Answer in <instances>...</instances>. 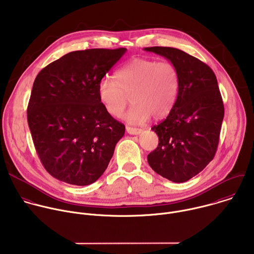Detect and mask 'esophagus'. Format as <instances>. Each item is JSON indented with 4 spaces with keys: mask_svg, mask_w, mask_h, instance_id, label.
I'll use <instances>...</instances> for the list:
<instances>
[{
    "mask_svg": "<svg viewBox=\"0 0 254 254\" xmlns=\"http://www.w3.org/2000/svg\"><path fill=\"white\" fill-rule=\"evenodd\" d=\"M127 131L129 134H139L142 131V129L136 128V127H127Z\"/></svg>",
    "mask_w": 254,
    "mask_h": 254,
    "instance_id": "34e87169",
    "label": "esophagus"
}]
</instances>
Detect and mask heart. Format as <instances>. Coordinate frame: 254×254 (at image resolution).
<instances>
[{"label":"heart","mask_w":254,"mask_h":254,"mask_svg":"<svg viewBox=\"0 0 254 254\" xmlns=\"http://www.w3.org/2000/svg\"><path fill=\"white\" fill-rule=\"evenodd\" d=\"M115 79L98 83L99 100L108 115L120 118L130 96L133 105L125 117L130 124L144 123L151 116L156 120L165 118L179 94V72L169 61L133 58L116 71Z\"/></svg>","instance_id":"heart-1"}]
</instances>
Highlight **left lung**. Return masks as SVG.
Wrapping results in <instances>:
<instances>
[{"label":"left lung","instance_id":"8db88e82","mask_svg":"<svg viewBox=\"0 0 254 254\" xmlns=\"http://www.w3.org/2000/svg\"><path fill=\"white\" fill-rule=\"evenodd\" d=\"M173 63L180 77L176 103L152 129L159 144L148 155L151 168L175 183L199 174L214 158L219 142L224 105L213 70L188 53L172 47H147Z\"/></svg>","mask_w":254,"mask_h":254}]
</instances>
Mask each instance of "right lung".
Wrapping results in <instances>:
<instances>
[{"instance_id":"right-lung-1","label":"right lung","mask_w":254,"mask_h":254,"mask_svg":"<svg viewBox=\"0 0 254 254\" xmlns=\"http://www.w3.org/2000/svg\"><path fill=\"white\" fill-rule=\"evenodd\" d=\"M126 51L70 52L43 68L33 83L27 120L34 146L45 170L64 183H94L125 134V126L104 110L97 86Z\"/></svg>"}]
</instances>
